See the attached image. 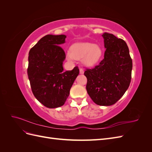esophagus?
<instances>
[{
    "label": "esophagus",
    "mask_w": 152,
    "mask_h": 152,
    "mask_svg": "<svg viewBox=\"0 0 152 152\" xmlns=\"http://www.w3.org/2000/svg\"><path fill=\"white\" fill-rule=\"evenodd\" d=\"M79 72H80V74H84V70H83V69H82V68H80V69Z\"/></svg>",
    "instance_id": "obj_1"
}]
</instances>
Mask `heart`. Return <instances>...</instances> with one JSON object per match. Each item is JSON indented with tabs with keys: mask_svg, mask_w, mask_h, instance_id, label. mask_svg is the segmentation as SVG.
I'll use <instances>...</instances> for the list:
<instances>
[{
	"mask_svg": "<svg viewBox=\"0 0 152 152\" xmlns=\"http://www.w3.org/2000/svg\"><path fill=\"white\" fill-rule=\"evenodd\" d=\"M103 49L100 45L88 42L73 44L70 50L66 53L69 60L82 59L83 65L87 67H93L97 64L103 56Z\"/></svg>",
	"mask_w": 152,
	"mask_h": 152,
	"instance_id": "obj_1",
	"label": "heart"
}]
</instances>
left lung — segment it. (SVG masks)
<instances>
[{"label": "left lung", "instance_id": "1", "mask_svg": "<svg viewBox=\"0 0 152 152\" xmlns=\"http://www.w3.org/2000/svg\"><path fill=\"white\" fill-rule=\"evenodd\" d=\"M102 37L104 59L99 65L85 71L84 75L92 100L100 106H110L122 98L129 86L132 62L125 41L107 32Z\"/></svg>", "mask_w": 152, "mask_h": 152}]
</instances>
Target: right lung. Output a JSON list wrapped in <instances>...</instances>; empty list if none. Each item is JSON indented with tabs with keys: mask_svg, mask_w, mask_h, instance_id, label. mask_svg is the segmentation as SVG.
<instances>
[{
	"mask_svg": "<svg viewBox=\"0 0 152 152\" xmlns=\"http://www.w3.org/2000/svg\"><path fill=\"white\" fill-rule=\"evenodd\" d=\"M65 35L49 34L41 38L28 54V79L35 98L49 108L65 104L71 87L79 73L78 67L64 72L65 53L59 46Z\"/></svg>",
	"mask_w": 152,
	"mask_h": 152,
	"instance_id": "add662e5",
	"label": "right lung"
}]
</instances>
